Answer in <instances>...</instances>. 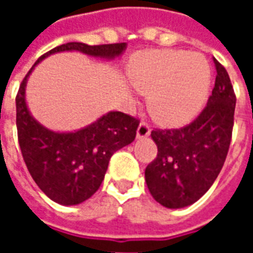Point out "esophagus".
<instances>
[{"label":"esophagus","mask_w":253,"mask_h":253,"mask_svg":"<svg viewBox=\"0 0 253 253\" xmlns=\"http://www.w3.org/2000/svg\"><path fill=\"white\" fill-rule=\"evenodd\" d=\"M149 135H150V127H149L148 123L141 122L137 128V138H146Z\"/></svg>","instance_id":"obj_1"}]
</instances>
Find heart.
<instances>
[{
	"mask_svg": "<svg viewBox=\"0 0 253 253\" xmlns=\"http://www.w3.org/2000/svg\"><path fill=\"white\" fill-rule=\"evenodd\" d=\"M130 81L149 96V111L167 126L183 125L199 112L210 86V66L201 54L145 52L130 66Z\"/></svg>",
	"mask_w": 253,
	"mask_h": 253,
	"instance_id": "obj_1",
	"label": "heart"
}]
</instances>
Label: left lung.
<instances>
[{
  "instance_id": "obj_1",
  "label": "left lung",
  "mask_w": 253,
  "mask_h": 253,
  "mask_svg": "<svg viewBox=\"0 0 253 253\" xmlns=\"http://www.w3.org/2000/svg\"><path fill=\"white\" fill-rule=\"evenodd\" d=\"M217 77L207 105L195 121L170 130H153L157 157L146 167L145 180L154 201L183 209L205 195L228 154L236 96L226 69L214 59Z\"/></svg>"
}]
</instances>
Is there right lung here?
<instances>
[{
  "label": "right lung",
  "mask_w": 253,
  "mask_h": 253,
  "mask_svg": "<svg viewBox=\"0 0 253 253\" xmlns=\"http://www.w3.org/2000/svg\"><path fill=\"white\" fill-rule=\"evenodd\" d=\"M126 48L127 43L89 46L70 42L42 55L20 85L16 97V126L21 154L38 187L59 205H80L99 190L111 156L135 139L139 122L119 111H110L74 131L50 130L36 121L27 105L28 78L38 63L57 52L78 51L112 61Z\"/></svg>",
  "instance_id": "1"
}]
</instances>
